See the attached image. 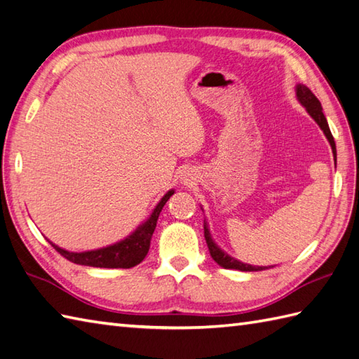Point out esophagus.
Segmentation results:
<instances>
[{"mask_svg": "<svg viewBox=\"0 0 359 359\" xmlns=\"http://www.w3.org/2000/svg\"><path fill=\"white\" fill-rule=\"evenodd\" d=\"M182 182H184V184H187V182H190L189 177H184V178H182Z\"/></svg>", "mask_w": 359, "mask_h": 359, "instance_id": "obj_1", "label": "esophagus"}]
</instances>
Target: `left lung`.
Wrapping results in <instances>:
<instances>
[{"label":"left lung","mask_w":359,"mask_h":359,"mask_svg":"<svg viewBox=\"0 0 359 359\" xmlns=\"http://www.w3.org/2000/svg\"><path fill=\"white\" fill-rule=\"evenodd\" d=\"M295 94H297V100H299L303 104L306 111H308L309 116L317 121V125L320 126V129L323 130V133H325L326 138L329 140V143H330L332 152H334V155H335V161H337L335 142H334V137H332V133L329 129L325 114H323V108H321L320 100L316 97V95H313V93L308 88V86H304L302 83L295 86ZM204 236H205V241H207V247L210 250V256L213 257V260L219 266H222L225 269H239V271H264V269L268 268V266H256V265L243 264V262L226 255L224 250H221L219 247L216 245V242L213 241L212 234H210L208 225H207L205 221H204Z\"/></svg>","instance_id":"8db88e82"}]
</instances>
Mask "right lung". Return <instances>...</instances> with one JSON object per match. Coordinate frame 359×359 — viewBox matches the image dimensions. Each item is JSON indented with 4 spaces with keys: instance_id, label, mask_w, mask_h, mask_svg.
<instances>
[{
    "instance_id": "obj_1",
    "label": "right lung",
    "mask_w": 359,
    "mask_h": 359,
    "mask_svg": "<svg viewBox=\"0 0 359 359\" xmlns=\"http://www.w3.org/2000/svg\"><path fill=\"white\" fill-rule=\"evenodd\" d=\"M175 194V190H169L165 194L151 216L138 226L135 231L130 233L128 238L123 241L112 243V245L103 247L99 250H91V251H82V252H74V251H67L55 245L53 242H50L51 245L55 247L57 252H60L65 259L77 265H85V266H97V268H133L142 262L147 251L151 247V239L154 230L156 226V221H158V216L164 204L168 203L169 198Z\"/></svg>"
}]
</instances>
